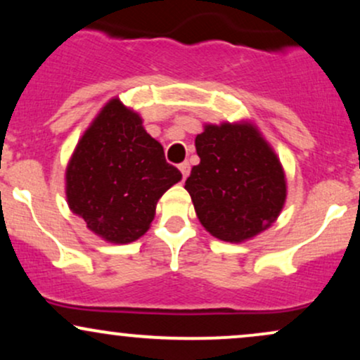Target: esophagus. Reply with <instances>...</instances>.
<instances>
[{"mask_svg": "<svg viewBox=\"0 0 360 360\" xmlns=\"http://www.w3.org/2000/svg\"><path fill=\"white\" fill-rule=\"evenodd\" d=\"M179 171H181V174H183V179H186V177L189 176V172H191V167H189V162L179 164Z\"/></svg>", "mask_w": 360, "mask_h": 360, "instance_id": "34e87169", "label": "esophagus"}]
</instances>
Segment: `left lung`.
Wrapping results in <instances>:
<instances>
[{
	"label": "left lung",
	"mask_w": 360,
	"mask_h": 360,
	"mask_svg": "<svg viewBox=\"0 0 360 360\" xmlns=\"http://www.w3.org/2000/svg\"><path fill=\"white\" fill-rule=\"evenodd\" d=\"M200 164L184 188L201 225L225 242H243L266 230L286 201L278 155L250 123L206 125L194 140Z\"/></svg>",
	"instance_id": "8db88e82"
}]
</instances>
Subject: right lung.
<instances>
[{
	"label": "right lung",
	"mask_w": 360,
	"mask_h": 360,
	"mask_svg": "<svg viewBox=\"0 0 360 360\" xmlns=\"http://www.w3.org/2000/svg\"><path fill=\"white\" fill-rule=\"evenodd\" d=\"M142 118L111 100L84 131L65 171L72 213L111 243H130L150 226L159 198L181 181Z\"/></svg>",
	"instance_id": "add662e5"
}]
</instances>
